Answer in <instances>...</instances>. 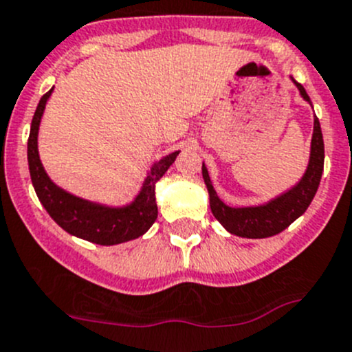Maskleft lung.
<instances>
[{"label": "left lung", "mask_w": 352, "mask_h": 352, "mask_svg": "<svg viewBox=\"0 0 352 352\" xmlns=\"http://www.w3.org/2000/svg\"><path fill=\"white\" fill-rule=\"evenodd\" d=\"M293 82L298 87L303 100L310 103V98L303 89V85L296 80ZM322 166H324V142H322L319 119L314 117L310 160L305 173L294 188L270 199L268 204L258 205V207H228L215 192L205 164L201 166V173H204L205 184H207L208 196H210V210L215 219L219 221L231 235L243 236V239H267V236H274L286 230L293 221L298 219L300 215L309 208L310 201L319 188V182H321Z\"/></svg>", "instance_id": "1"}]
</instances>
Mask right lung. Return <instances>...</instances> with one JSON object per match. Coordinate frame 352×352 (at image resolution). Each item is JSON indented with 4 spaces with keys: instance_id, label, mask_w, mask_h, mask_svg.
<instances>
[{
    "instance_id": "add662e5",
    "label": "right lung",
    "mask_w": 352,
    "mask_h": 352,
    "mask_svg": "<svg viewBox=\"0 0 352 352\" xmlns=\"http://www.w3.org/2000/svg\"><path fill=\"white\" fill-rule=\"evenodd\" d=\"M54 87L45 93L36 107V112L31 121L30 140H28V163H30L31 182L36 191L38 199L45 210L59 226L69 235L84 239L98 245H116L138 239L153 226L157 217L156 205V182L170 168V164L179 156V151L156 161L144 180L140 192L129 205L124 207H107L94 204L89 199L78 198L65 191L50 180L38 154V129L42 121L47 100L52 94Z\"/></svg>"
}]
</instances>
